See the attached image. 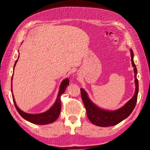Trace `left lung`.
Instances as JSON below:
<instances>
[{
  "label": "left lung",
  "mask_w": 150,
  "mask_h": 150,
  "mask_svg": "<svg viewBox=\"0 0 150 150\" xmlns=\"http://www.w3.org/2000/svg\"><path fill=\"white\" fill-rule=\"evenodd\" d=\"M131 62L134 68V82H135V93L132 98L121 108L116 110H107L99 107L92 101L88 96L87 92L82 88L80 89L81 96L83 105L86 107L87 115L89 120L93 124L99 127H110L118 124L127 118L131 114L135 108L138 91H139V82L137 79V68L134 62V53L130 49Z\"/></svg>",
  "instance_id": "8db88e82"
}]
</instances>
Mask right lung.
<instances>
[{
	"label": "right lung",
	"mask_w": 150,
	"mask_h": 150,
	"mask_svg": "<svg viewBox=\"0 0 150 150\" xmlns=\"http://www.w3.org/2000/svg\"><path fill=\"white\" fill-rule=\"evenodd\" d=\"M19 57L16 62L14 63V67L16 66L17 63V61L19 59ZM12 80H13V76L11 78V88H12ZM69 79L68 78L64 79L62 82H61L60 86H59V89L58 94L57 96V98L56 99V101L54 103V105L50 108L48 110L45 111V112L40 113H37V114H32V113H27L24 112L23 111L21 110L19 107L16 105V101H15V99L14 98L13 94H12L13 96V102L15 107H16V109L17 110L18 112L19 113L21 116L25 119L26 120H27L30 122L34 124L37 125H46L49 124H51V123L54 122L57 120V118H58L59 115L61 112V96L62 95L64 92L66 90L67 86L69 85ZM11 93H13L12 89H11Z\"/></svg>",
	"instance_id": "right-lung-1"
}]
</instances>
